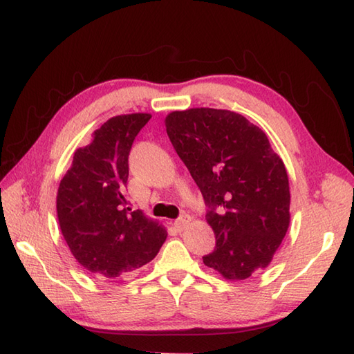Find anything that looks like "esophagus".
I'll use <instances>...</instances> for the list:
<instances>
[{
    "mask_svg": "<svg viewBox=\"0 0 354 354\" xmlns=\"http://www.w3.org/2000/svg\"><path fill=\"white\" fill-rule=\"evenodd\" d=\"M190 221H192V217H190L189 214H183L181 217H178L176 222H175L176 228H178V230H184V228L187 227V225L190 223Z\"/></svg>",
    "mask_w": 354,
    "mask_h": 354,
    "instance_id": "obj_1",
    "label": "esophagus"
}]
</instances>
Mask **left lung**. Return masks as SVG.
I'll use <instances>...</instances> for the list:
<instances>
[{"instance_id":"left-lung-1","label":"left lung","mask_w":354,"mask_h":354,"mask_svg":"<svg viewBox=\"0 0 354 354\" xmlns=\"http://www.w3.org/2000/svg\"><path fill=\"white\" fill-rule=\"evenodd\" d=\"M165 131L208 207L216 248L202 257L205 266L231 281L268 268L289 228L290 193L266 133L213 108L170 112Z\"/></svg>"}]
</instances>
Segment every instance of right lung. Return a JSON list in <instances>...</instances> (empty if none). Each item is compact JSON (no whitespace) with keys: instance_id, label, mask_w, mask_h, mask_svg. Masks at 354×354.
Returning a JSON list of instances; mask_svg holds the SVG:
<instances>
[{"instance_id":"add662e5","label":"right lung","mask_w":354,"mask_h":354,"mask_svg":"<svg viewBox=\"0 0 354 354\" xmlns=\"http://www.w3.org/2000/svg\"><path fill=\"white\" fill-rule=\"evenodd\" d=\"M150 114L109 118L91 142L74 152L59 184L56 208L62 236L84 269L100 280L126 277L155 259L167 231L129 207L127 158Z\"/></svg>"}]
</instances>
